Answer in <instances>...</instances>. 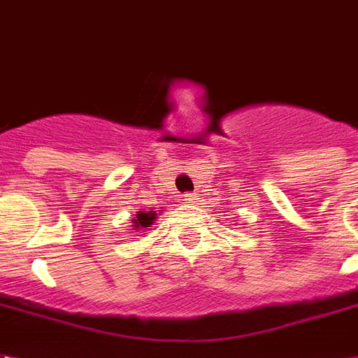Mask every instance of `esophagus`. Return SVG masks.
<instances>
[{"mask_svg": "<svg viewBox=\"0 0 358 358\" xmlns=\"http://www.w3.org/2000/svg\"><path fill=\"white\" fill-rule=\"evenodd\" d=\"M182 200H184L185 204H193L194 200H196V193H191V191H189V193L182 194Z\"/></svg>", "mask_w": 358, "mask_h": 358, "instance_id": "34e87169", "label": "esophagus"}]
</instances>
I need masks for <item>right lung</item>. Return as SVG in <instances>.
Segmentation results:
<instances>
[{
    "label": "right lung",
    "mask_w": 358,
    "mask_h": 358,
    "mask_svg": "<svg viewBox=\"0 0 358 358\" xmlns=\"http://www.w3.org/2000/svg\"><path fill=\"white\" fill-rule=\"evenodd\" d=\"M154 220V213H143V211H138L136 219H134V228H150Z\"/></svg>",
    "instance_id": "obj_1"
}]
</instances>
